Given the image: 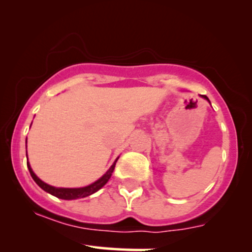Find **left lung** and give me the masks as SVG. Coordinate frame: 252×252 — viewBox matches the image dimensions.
I'll list each match as a JSON object with an SVG mask.
<instances>
[{
    "label": "left lung",
    "instance_id": "1",
    "mask_svg": "<svg viewBox=\"0 0 252 252\" xmlns=\"http://www.w3.org/2000/svg\"><path fill=\"white\" fill-rule=\"evenodd\" d=\"M202 97H203V98H205L206 101H209V102H210V99L208 98V96H205V95H202Z\"/></svg>",
    "mask_w": 252,
    "mask_h": 252
}]
</instances>
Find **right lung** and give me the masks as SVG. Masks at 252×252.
I'll list each match as a JSON object with an SVG mask.
<instances>
[{"label": "right lung", "mask_w": 252, "mask_h": 252, "mask_svg": "<svg viewBox=\"0 0 252 252\" xmlns=\"http://www.w3.org/2000/svg\"><path fill=\"white\" fill-rule=\"evenodd\" d=\"M118 158H117V159L115 160V163L111 165V167L106 171V173L103 175L102 178H99L97 181L94 182V184L86 186V187H82V188H56V187H53V186L47 185L46 182L40 180V179L36 177L32 168H31L29 161H27V167H29L31 177L33 178V180L36 182L37 186L42 188L44 191L49 192V194L56 196V197L62 198V199H77V198L87 197V196L94 194V192L99 190V189H101L103 186H104L106 182L109 181V179L111 178L112 172H113V170H115L116 163H117V160H118Z\"/></svg>", "instance_id": "right-lung-1"}]
</instances>
